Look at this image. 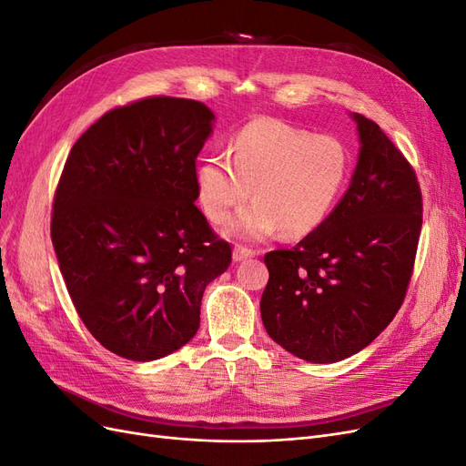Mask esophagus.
I'll return each mask as SVG.
<instances>
[{
    "label": "esophagus",
    "instance_id": "esophagus-1",
    "mask_svg": "<svg viewBox=\"0 0 466 466\" xmlns=\"http://www.w3.org/2000/svg\"><path fill=\"white\" fill-rule=\"evenodd\" d=\"M252 255H255V250L247 248V247H243V245H235V248H233V260H235V262L247 260V258H250Z\"/></svg>",
    "mask_w": 466,
    "mask_h": 466
}]
</instances>
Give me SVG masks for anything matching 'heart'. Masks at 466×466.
I'll list each match as a JSON object with an SVG mask.
<instances>
[{
	"mask_svg": "<svg viewBox=\"0 0 466 466\" xmlns=\"http://www.w3.org/2000/svg\"><path fill=\"white\" fill-rule=\"evenodd\" d=\"M350 167V153L338 137L258 118L233 136L229 155L214 153L200 161L196 192L206 218L218 223L245 204L255 187L257 200L229 219L225 231L250 241L279 229L305 237L340 200Z\"/></svg>",
	"mask_w": 466,
	"mask_h": 466,
	"instance_id": "obj_1",
	"label": "heart"
}]
</instances>
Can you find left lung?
Returning <instances> with one entry per match:
<instances>
[{
  "label": "left lung",
  "instance_id": "left-lung-1",
  "mask_svg": "<svg viewBox=\"0 0 466 466\" xmlns=\"http://www.w3.org/2000/svg\"><path fill=\"white\" fill-rule=\"evenodd\" d=\"M360 155L342 200L320 228L264 257L270 279L260 299L266 332L311 363L358 354L399 313L421 231V192L412 165L361 115Z\"/></svg>",
  "mask_w": 466,
  "mask_h": 466
}]
</instances>
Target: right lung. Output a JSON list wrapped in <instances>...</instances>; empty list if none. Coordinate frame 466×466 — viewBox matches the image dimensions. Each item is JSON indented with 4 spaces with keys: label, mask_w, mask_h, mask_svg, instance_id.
I'll return each mask as SVG.
<instances>
[{
    "label": "right lung",
    "mask_w": 466,
    "mask_h": 466,
    "mask_svg": "<svg viewBox=\"0 0 466 466\" xmlns=\"http://www.w3.org/2000/svg\"><path fill=\"white\" fill-rule=\"evenodd\" d=\"M211 122L204 103L147 96L108 110L67 155L52 245L83 324L120 358L151 361L190 342L206 286L231 264L194 206Z\"/></svg>",
    "instance_id": "1"
}]
</instances>
